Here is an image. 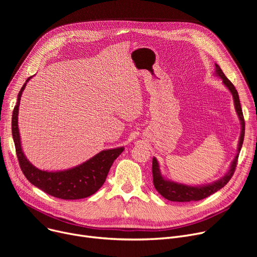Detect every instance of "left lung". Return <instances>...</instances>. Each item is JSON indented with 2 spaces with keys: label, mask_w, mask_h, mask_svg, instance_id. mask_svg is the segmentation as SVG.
Segmentation results:
<instances>
[{
  "label": "left lung",
  "mask_w": 257,
  "mask_h": 257,
  "mask_svg": "<svg viewBox=\"0 0 257 257\" xmlns=\"http://www.w3.org/2000/svg\"><path fill=\"white\" fill-rule=\"evenodd\" d=\"M213 75L215 77H219L220 79H222V83L224 84V86L232 94L235 111H236L237 117L240 121V134H239L238 144H237L236 155L234 156L233 160L231 161V164H230V166H229L226 174H224L220 179L215 180L211 183L202 184V185H188V184H184L181 182L170 180L169 178L164 176L163 173H161V171H160V165L158 163V160L156 159V157H153L152 173H153L154 186L156 188V191L161 196L170 201L190 202V201H199V200L204 199V198L214 194L215 192H218L219 190H221L222 187H224L228 183V181L230 180V178L232 177V175L234 173L238 154L241 149L242 142H244V136H245L244 116H242L238 93H237L234 85L227 79V77L224 75V73L221 70V67L218 64H215V71H214Z\"/></svg>",
  "instance_id": "left-lung-1"
}]
</instances>
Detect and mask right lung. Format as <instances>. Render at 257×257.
Returning a JSON list of instances; mask_svg holds the SVG:
<instances>
[{
  "mask_svg": "<svg viewBox=\"0 0 257 257\" xmlns=\"http://www.w3.org/2000/svg\"><path fill=\"white\" fill-rule=\"evenodd\" d=\"M32 78L33 76L27 79L21 88L18 94V103L12 113V137L24 175L34 186L59 199L77 200L93 195L104 184L113 161L124 151L125 148L117 147L103 150L82 164L61 171H44L33 166L23 151L19 129L21 98L27 83Z\"/></svg>",
  "mask_w": 257,
  "mask_h": 257,
  "instance_id": "obj_1",
  "label": "right lung"
}]
</instances>
